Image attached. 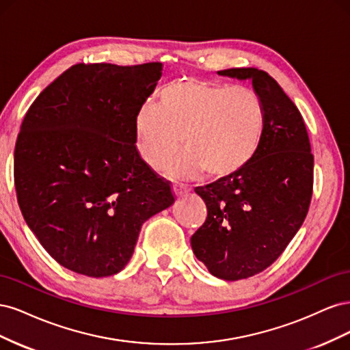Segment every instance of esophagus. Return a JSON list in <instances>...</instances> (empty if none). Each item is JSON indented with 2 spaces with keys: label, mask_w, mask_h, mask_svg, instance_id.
I'll use <instances>...</instances> for the list:
<instances>
[{
  "label": "esophagus",
  "mask_w": 350,
  "mask_h": 350,
  "mask_svg": "<svg viewBox=\"0 0 350 350\" xmlns=\"http://www.w3.org/2000/svg\"><path fill=\"white\" fill-rule=\"evenodd\" d=\"M172 189H174V194H175L176 197H178V196H183V194H185V193L189 191V188H188L187 185L181 184V183H175L174 187H172Z\"/></svg>",
  "instance_id": "1"
}]
</instances>
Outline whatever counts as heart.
Wrapping results in <instances>:
<instances>
[{
	"instance_id": "heart-1",
	"label": "heart",
	"mask_w": 350,
	"mask_h": 350,
	"mask_svg": "<svg viewBox=\"0 0 350 350\" xmlns=\"http://www.w3.org/2000/svg\"><path fill=\"white\" fill-rule=\"evenodd\" d=\"M266 125L258 94L245 86H225L198 79L165 84L159 105L147 100L137 111V152L152 169L165 167L183 147L176 171L203 172L210 181H229L256 157Z\"/></svg>"
}]
</instances>
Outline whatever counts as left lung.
<instances>
[{
	"label": "left lung",
	"instance_id": "1",
	"mask_svg": "<svg viewBox=\"0 0 350 350\" xmlns=\"http://www.w3.org/2000/svg\"><path fill=\"white\" fill-rule=\"evenodd\" d=\"M219 74L250 79L266 112L260 149L245 171L196 188L207 217L191 237L193 251L213 276L234 282L271 266L302 226L312 197L314 156L299 109L266 71Z\"/></svg>",
	"mask_w": 350,
	"mask_h": 350
}]
</instances>
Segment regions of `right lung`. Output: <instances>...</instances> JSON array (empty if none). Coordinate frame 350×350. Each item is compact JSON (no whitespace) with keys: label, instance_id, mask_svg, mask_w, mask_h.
I'll use <instances>...</instances> for the list:
<instances>
[{"label":"right lung","instance_id":"1","mask_svg":"<svg viewBox=\"0 0 350 350\" xmlns=\"http://www.w3.org/2000/svg\"><path fill=\"white\" fill-rule=\"evenodd\" d=\"M161 76V62L76 64L25 115L14 149L18 206L40 245L74 273H120L142 225L175 201L135 146V113Z\"/></svg>","mask_w":350,"mask_h":350}]
</instances>
